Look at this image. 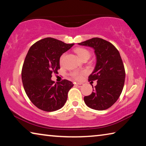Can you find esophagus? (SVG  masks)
<instances>
[{
    "label": "esophagus",
    "mask_w": 146,
    "mask_h": 146,
    "mask_svg": "<svg viewBox=\"0 0 146 146\" xmlns=\"http://www.w3.org/2000/svg\"><path fill=\"white\" fill-rule=\"evenodd\" d=\"M75 86H78V87H82V84H75Z\"/></svg>",
    "instance_id": "1"
}]
</instances>
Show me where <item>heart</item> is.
I'll list each match as a JSON object with an SVG mask.
<instances>
[{
  "mask_svg": "<svg viewBox=\"0 0 146 146\" xmlns=\"http://www.w3.org/2000/svg\"><path fill=\"white\" fill-rule=\"evenodd\" d=\"M75 51L76 54L78 55V56L82 59V60L86 58H90L91 55L90 52L88 50V49L83 48H77L75 49ZM64 56H65V55L63 54L60 58V62L61 64L63 62ZM85 73V71H81V72H79V71H74V72L71 73V76H72L74 78L76 79V80H80L82 77V75H84Z\"/></svg>",
  "mask_w": 146,
  "mask_h": 146,
  "instance_id": "1",
  "label": "heart"
}]
</instances>
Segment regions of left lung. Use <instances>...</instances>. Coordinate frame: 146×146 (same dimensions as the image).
<instances>
[{
  "label": "left lung",
  "instance_id": "8db88e82",
  "mask_svg": "<svg viewBox=\"0 0 146 146\" xmlns=\"http://www.w3.org/2000/svg\"><path fill=\"white\" fill-rule=\"evenodd\" d=\"M79 45L91 47L95 50L97 63L88 80H97L93 92L84 98L89 108L105 110L117 102L125 82L124 66L119 52L113 44L100 38H93Z\"/></svg>",
  "mask_w": 146,
  "mask_h": 146
}]
</instances>
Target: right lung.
Segmentation results:
<instances>
[{
  "label": "right lung",
  "mask_w": 146,
  "mask_h": 146,
  "mask_svg": "<svg viewBox=\"0 0 146 146\" xmlns=\"http://www.w3.org/2000/svg\"><path fill=\"white\" fill-rule=\"evenodd\" d=\"M73 45L48 37L29 48L22 70V80L27 96L40 110L54 111L66 102L73 84L64 79L55 84L51 78L60 69V56Z\"/></svg>",
  "instance_id": "1"
}]
</instances>
